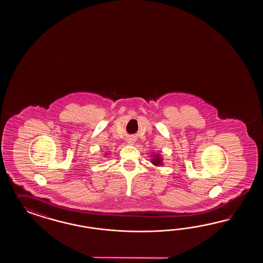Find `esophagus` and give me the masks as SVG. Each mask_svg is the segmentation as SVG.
<instances>
[{
	"label": "esophagus",
	"mask_w": 263,
	"mask_h": 263,
	"mask_svg": "<svg viewBox=\"0 0 263 263\" xmlns=\"http://www.w3.org/2000/svg\"><path fill=\"white\" fill-rule=\"evenodd\" d=\"M128 143H131V144H132V143H133V141H132V140H130V141H129V142H128Z\"/></svg>",
	"instance_id": "obj_1"
}]
</instances>
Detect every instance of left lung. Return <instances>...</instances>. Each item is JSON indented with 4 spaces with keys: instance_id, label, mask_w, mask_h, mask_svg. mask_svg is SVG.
Listing matches in <instances>:
<instances>
[{
    "instance_id": "1",
    "label": "left lung",
    "mask_w": 263,
    "mask_h": 263,
    "mask_svg": "<svg viewBox=\"0 0 263 263\" xmlns=\"http://www.w3.org/2000/svg\"><path fill=\"white\" fill-rule=\"evenodd\" d=\"M152 163L154 166L163 165V159L160 157L159 154H152Z\"/></svg>"
}]
</instances>
